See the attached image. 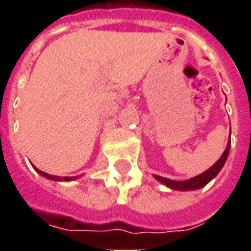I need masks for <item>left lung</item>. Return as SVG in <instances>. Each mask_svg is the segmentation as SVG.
<instances>
[{
  "mask_svg": "<svg viewBox=\"0 0 251 251\" xmlns=\"http://www.w3.org/2000/svg\"><path fill=\"white\" fill-rule=\"evenodd\" d=\"M229 149H230V139L228 141V145H226V151L223 152L222 157L219 159L216 163L211 168H208L206 172H203L199 176H195L190 179H185V181H175V179L165 178V177H161V176H155V178L157 181H160L161 183H164L165 186L171 187L173 190H197V189H201V187L206 186L207 183L210 182L211 179L215 178L218 173L222 171V168L226 164V159H228V155H229Z\"/></svg>",
  "mask_w": 251,
  "mask_h": 251,
  "instance_id": "8db88e82",
  "label": "left lung"
}]
</instances>
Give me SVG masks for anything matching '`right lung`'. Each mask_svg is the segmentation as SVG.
Instances as JSON below:
<instances>
[{"label": "right lung", "instance_id": "add662e5", "mask_svg": "<svg viewBox=\"0 0 251 251\" xmlns=\"http://www.w3.org/2000/svg\"><path fill=\"white\" fill-rule=\"evenodd\" d=\"M33 168H35V171H36L39 175H41L43 177H45V178L53 179V181H73V179L76 178V177H60V176H52V175H48V173H45V172L39 171L36 167H33Z\"/></svg>", "mask_w": 251, "mask_h": 251}]
</instances>
